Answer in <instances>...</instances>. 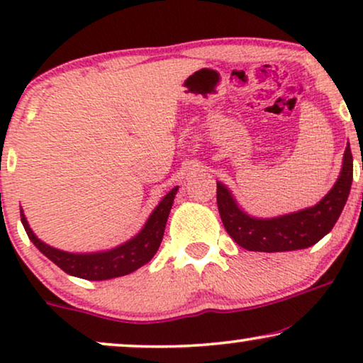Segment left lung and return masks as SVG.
I'll list each match as a JSON object with an SVG mask.
<instances>
[{
    "instance_id": "obj_1",
    "label": "left lung",
    "mask_w": 363,
    "mask_h": 363,
    "mask_svg": "<svg viewBox=\"0 0 363 363\" xmlns=\"http://www.w3.org/2000/svg\"><path fill=\"white\" fill-rule=\"evenodd\" d=\"M354 178V158L347 143L340 175L332 190L315 206L291 215L259 220L246 215L236 205L231 191L216 183L218 210L225 230L233 240L247 251L281 252L304 250L320 241L339 220L349 198Z\"/></svg>"
}]
</instances>
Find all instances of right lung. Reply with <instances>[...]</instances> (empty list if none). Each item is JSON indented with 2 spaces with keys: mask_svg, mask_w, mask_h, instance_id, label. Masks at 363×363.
<instances>
[{
  "mask_svg": "<svg viewBox=\"0 0 363 363\" xmlns=\"http://www.w3.org/2000/svg\"><path fill=\"white\" fill-rule=\"evenodd\" d=\"M178 186L172 188L170 191L163 196V200L158 203V206L148 218L145 226L130 241L113 247L111 251L91 252V255H76V252H66L56 247L48 246L46 242L38 240L36 235L29 228L26 218L21 210V223L26 230L29 240L34 242V246L49 257L54 264L61 267L67 274L81 277L87 281H106L112 277L125 276L137 271L138 267L147 264L148 261L155 256V252L160 246L165 225L170 215L173 198L177 195Z\"/></svg>",
  "mask_w": 363,
  "mask_h": 363,
  "instance_id": "obj_1",
  "label": "right lung"
}]
</instances>
